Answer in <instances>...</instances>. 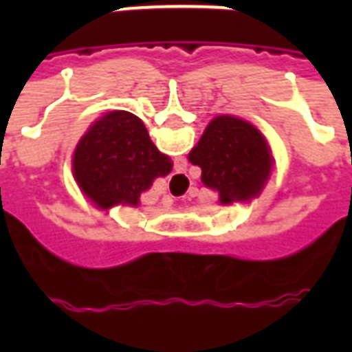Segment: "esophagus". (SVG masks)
Masks as SVG:
<instances>
[{
  "mask_svg": "<svg viewBox=\"0 0 352 352\" xmlns=\"http://www.w3.org/2000/svg\"><path fill=\"white\" fill-rule=\"evenodd\" d=\"M177 177H181V175H177ZM171 198H173V196H164V204H166L168 207L173 204V199H171Z\"/></svg>",
  "mask_w": 352,
  "mask_h": 352,
  "instance_id": "34e87169",
  "label": "esophagus"
}]
</instances>
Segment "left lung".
<instances>
[{
	"label": "left lung",
	"mask_w": 352,
	"mask_h": 352,
	"mask_svg": "<svg viewBox=\"0 0 352 352\" xmlns=\"http://www.w3.org/2000/svg\"><path fill=\"white\" fill-rule=\"evenodd\" d=\"M188 160L201 168V183L219 201H249L258 196L272 171V148L256 126L237 116H214Z\"/></svg>",
	"instance_id": "left-lung-1"
}]
</instances>
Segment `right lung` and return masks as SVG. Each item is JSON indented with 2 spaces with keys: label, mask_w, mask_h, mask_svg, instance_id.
<instances>
[{
  "label": "right lung",
  "mask_w": 352,
  "mask_h": 352,
  "mask_svg": "<svg viewBox=\"0 0 352 352\" xmlns=\"http://www.w3.org/2000/svg\"><path fill=\"white\" fill-rule=\"evenodd\" d=\"M171 168V158L156 148L141 118L128 111L98 118L73 153L75 181L100 209L139 206L141 194Z\"/></svg>",
  "instance_id": "obj_1"
}]
</instances>
